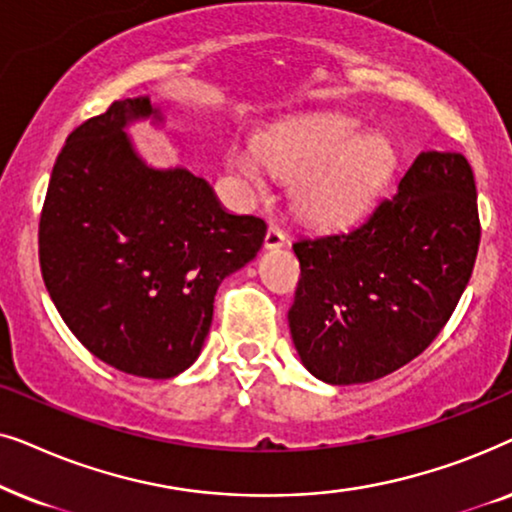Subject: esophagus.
Listing matches in <instances>:
<instances>
[{"instance_id":"esophagus-1","label":"esophagus","mask_w":512,"mask_h":512,"mask_svg":"<svg viewBox=\"0 0 512 512\" xmlns=\"http://www.w3.org/2000/svg\"><path fill=\"white\" fill-rule=\"evenodd\" d=\"M286 240H289V237H286L284 230L279 228L277 223H270L268 233H265V249H279V247H284Z\"/></svg>"}]
</instances>
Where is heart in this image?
<instances>
[{
  "instance_id": "1",
  "label": "heart",
  "mask_w": 512,
  "mask_h": 512,
  "mask_svg": "<svg viewBox=\"0 0 512 512\" xmlns=\"http://www.w3.org/2000/svg\"><path fill=\"white\" fill-rule=\"evenodd\" d=\"M244 184L263 186V165L293 181V207L310 223L338 226L359 216L387 184L396 153L347 118H328L265 139L258 151H230Z\"/></svg>"
}]
</instances>
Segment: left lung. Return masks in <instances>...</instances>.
Returning <instances> with one entry per match:
<instances>
[{
    "mask_svg": "<svg viewBox=\"0 0 512 512\" xmlns=\"http://www.w3.org/2000/svg\"><path fill=\"white\" fill-rule=\"evenodd\" d=\"M478 244L471 165L438 151L419 153L359 226L293 242L289 326L305 368L328 384H361L410 363L450 321Z\"/></svg>",
    "mask_w": 512,
    "mask_h": 512,
    "instance_id": "left-lung-1",
    "label": "left lung"
}]
</instances>
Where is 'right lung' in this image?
<instances>
[{"label": "right lung", "mask_w": 512, "mask_h": 512, "mask_svg": "<svg viewBox=\"0 0 512 512\" xmlns=\"http://www.w3.org/2000/svg\"><path fill=\"white\" fill-rule=\"evenodd\" d=\"M151 114L137 97L72 130L41 207L39 265L62 321L90 354L167 380L198 359L216 289L256 256L265 221L228 214L188 170L146 167L123 128Z\"/></svg>", "instance_id": "1"}]
</instances>
